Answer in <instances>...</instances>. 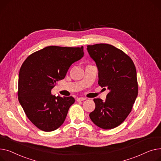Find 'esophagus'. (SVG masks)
Masks as SVG:
<instances>
[{"mask_svg":"<svg viewBox=\"0 0 161 161\" xmlns=\"http://www.w3.org/2000/svg\"><path fill=\"white\" fill-rule=\"evenodd\" d=\"M86 98L80 97H78V98L77 99V101H84V100H86Z\"/></svg>","mask_w":161,"mask_h":161,"instance_id":"obj_1","label":"esophagus"}]
</instances>
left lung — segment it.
Returning a JSON list of instances; mask_svg holds the SVG:
<instances>
[{
  "label": "left lung",
  "instance_id": "obj_1",
  "mask_svg": "<svg viewBox=\"0 0 161 161\" xmlns=\"http://www.w3.org/2000/svg\"><path fill=\"white\" fill-rule=\"evenodd\" d=\"M87 50L97 67L99 85L109 90L105 101L93 99L96 108L90 118L100 128L114 129L127 118L137 97L135 65L124 51L109 44L88 45Z\"/></svg>",
  "mask_w": 161,
  "mask_h": 161
}]
</instances>
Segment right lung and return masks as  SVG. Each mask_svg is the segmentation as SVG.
<instances>
[{
    "instance_id": "obj_1",
    "label": "right lung",
    "mask_w": 161,
    "mask_h": 161,
    "mask_svg": "<svg viewBox=\"0 0 161 161\" xmlns=\"http://www.w3.org/2000/svg\"><path fill=\"white\" fill-rule=\"evenodd\" d=\"M84 56L83 47L49 46L23 63L19 75L18 99L28 118L42 130L57 129L75 103L73 97L51 95L56 82L64 79L72 64Z\"/></svg>"
}]
</instances>
